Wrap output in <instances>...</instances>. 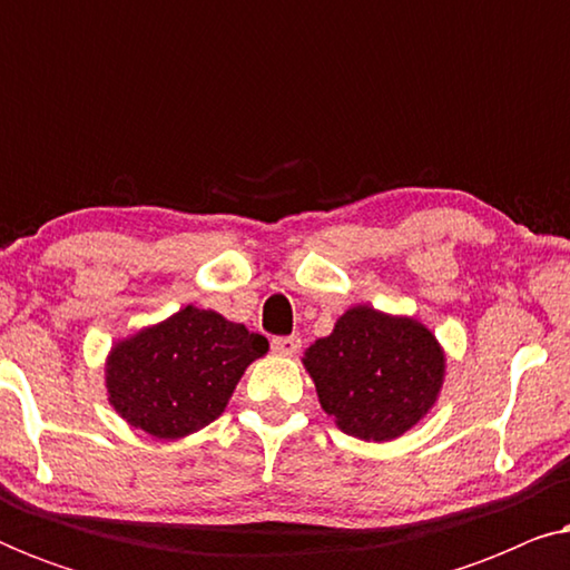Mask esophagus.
Instances as JSON below:
<instances>
[{"label": "esophagus", "mask_w": 570, "mask_h": 570, "mask_svg": "<svg viewBox=\"0 0 570 570\" xmlns=\"http://www.w3.org/2000/svg\"><path fill=\"white\" fill-rule=\"evenodd\" d=\"M298 350H301V337H295V334H291V337H275V340H272V353H275V355L293 357V355H298Z\"/></svg>", "instance_id": "34e87169"}]
</instances>
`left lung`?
Returning a JSON list of instances; mask_svg holds the SVG:
<instances>
[{"mask_svg": "<svg viewBox=\"0 0 570 570\" xmlns=\"http://www.w3.org/2000/svg\"><path fill=\"white\" fill-rule=\"evenodd\" d=\"M303 368L342 433L384 443L412 431L439 402L446 353L417 318L361 303L303 353Z\"/></svg>", "mask_w": 570, "mask_h": 570, "instance_id": "8db88e82", "label": "left lung"}]
</instances>
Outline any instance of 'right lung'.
<instances>
[{
  "label": "right lung",
  "instance_id": "right-lung-1",
  "mask_svg": "<svg viewBox=\"0 0 570 570\" xmlns=\"http://www.w3.org/2000/svg\"><path fill=\"white\" fill-rule=\"evenodd\" d=\"M267 350V337L244 324L184 306L114 342L106 357L108 404L155 439H184L223 415L240 376Z\"/></svg>",
  "mask_w": 570,
  "mask_h": 570
}]
</instances>
